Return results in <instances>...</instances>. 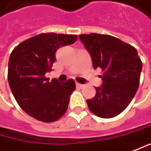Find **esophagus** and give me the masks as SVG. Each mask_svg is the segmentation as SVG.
Returning <instances> with one entry per match:
<instances>
[{
  "label": "esophagus",
  "instance_id": "34e87169",
  "mask_svg": "<svg viewBox=\"0 0 151 151\" xmlns=\"http://www.w3.org/2000/svg\"><path fill=\"white\" fill-rule=\"evenodd\" d=\"M76 86H77L78 88H84V86H85V85H83V84H81V83H78V82H76Z\"/></svg>",
  "mask_w": 151,
  "mask_h": 151
}]
</instances>
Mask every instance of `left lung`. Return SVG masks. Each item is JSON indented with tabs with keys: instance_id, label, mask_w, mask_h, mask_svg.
Returning a JSON list of instances; mask_svg holds the SVG:
<instances>
[{
	"instance_id": "1",
	"label": "left lung",
	"mask_w": 151,
	"mask_h": 151,
	"mask_svg": "<svg viewBox=\"0 0 151 151\" xmlns=\"http://www.w3.org/2000/svg\"><path fill=\"white\" fill-rule=\"evenodd\" d=\"M79 38L91 56L94 69L101 68L103 83L87 100L89 110L103 119L113 118L128 106L138 88L142 62L137 50L113 36L91 33Z\"/></svg>"
}]
</instances>
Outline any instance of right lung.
<instances>
[{
    "instance_id": "add662e5",
    "label": "right lung",
    "mask_w": 151,
    "mask_h": 151,
    "mask_svg": "<svg viewBox=\"0 0 151 151\" xmlns=\"http://www.w3.org/2000/svg\"><path fill=\"white\" fill-rule=\"evenodd\" d=\"M76 35L41 33L27 39L13 50L7 80L19 106L31 117L42 122H53L68 109L75 81H49L45 73L51 70L56 51L74 44Z\"/></svg>"
}]
</instances>
